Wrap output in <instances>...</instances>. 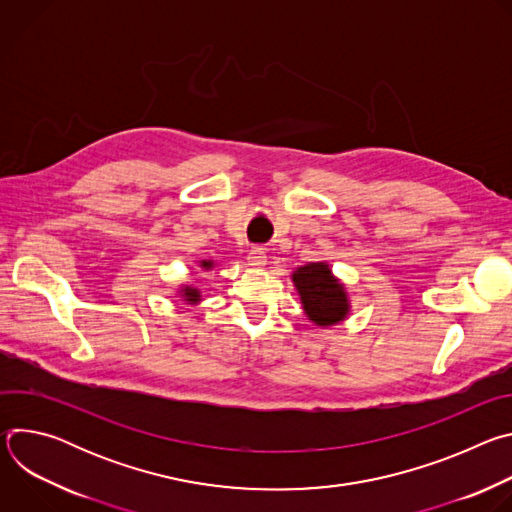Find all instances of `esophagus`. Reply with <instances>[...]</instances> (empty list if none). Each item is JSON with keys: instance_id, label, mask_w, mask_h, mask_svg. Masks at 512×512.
I'll list each match as a JSON object with an SVG mask.
<instances>
[{"instance_id": "1", "label": "esophagus", "mask_w": 512, "mask_h": 512, "mask_svg": "<svg viewBox=\"0 0 512 512\" xmlns=\"http://www.w3.org/2000/svg\"><path fill=\"white\" fill-rule=\"evenodd\" d=\"M247 261L253 269H261L267 265V255H265V249L263 247H253L247 255Z\"/></svg>"}]
</instances>
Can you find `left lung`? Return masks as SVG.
<instances>
[{
	"label": "left lung",
	"instance_id": "left-lung-1",
	"mask_svg": "<svg viewBox=\"0 0 512 512\" xmlns=\"http://www.w3.org/2000/svg\"><path fill=\"white\" fill-rule=\"evenodd\" d=\"M308 320L316 326H334L350 314V300L344 283L324 261L308 263L291 273Z\"/></svg>",
	"mask_w": 512,
	"mask_h": 512
}]
</instances>
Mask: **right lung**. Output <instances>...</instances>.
I'll use <instances>...</instances> for the list:
<instances>
[{"mask_svg": "<svg viewBox=\"0 0 512 512\" xmlns=\"http://www.w3.org/2000/svg\"><path fill=\"white\" fill-rule=\"evenodd\" d=\"M198 267L204 269V271H210V269L214 267V261H212V259H202V261H198ZM178 296H180L186 304H190V306H198V302H202L200 289L194 287V285H182V287L178 289Z\"/></svg>", "mask_w": 512, "mask_h": 512, "instance_id": "obj_1", "label": "right lung"}]
</instances>
